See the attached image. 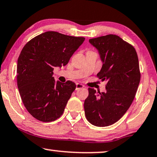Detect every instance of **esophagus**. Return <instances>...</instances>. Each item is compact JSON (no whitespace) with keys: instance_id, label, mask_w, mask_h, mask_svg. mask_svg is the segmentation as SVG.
<instances>
[{"instance_id":"34e87169","label":"esophagus","mask_w":157,"mask_h":157,"mask_svg":"<svg viewBox=\"0 0 157 157\" xmlns=\"http://www.w3.org/2000/svg\"><path fill=\"white\" fill-rule=\"evenodd\" d=\"M84 87V85H82V84H79V83H77L76 84V90H79V89H82V88Z\"/></svg>"}]
</instances>
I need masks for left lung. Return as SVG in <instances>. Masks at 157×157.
<instances>
[{
	"label": "left lung",
	"instance_id": "left-lung-1",
	"mask_svg": "<svg viewBox=\"0 0 157 157\" xmlns=\"http://www.w3.org/2000/svg\"><path fill=\"white\" fill-rule=\"evenodd\" d=\"M98 50L103 65L97 75L106 81V92L89 88L84 108L87 120L97 127H107L122 117L135 97L140 82L138 56L134 48L116 35L90 39Z\"/></svg>",
	"mask_w": 157,
	"mask_h": 157
}]
</instances>
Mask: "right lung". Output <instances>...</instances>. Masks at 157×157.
Listing matches in <instances>:
<instances>
[{
    "label": "right lung",
    "mask_w": 157,
    "mask_h": 157,
    "mask_svg": "<svg viewBox=\"0 0 157 157\" xmlns=\"http://www.w3.org/2000/svg\"><path fill=\"white\" fill-rule=\"evenodd\" d=\"M85 39L48 31L23 47L17 59V87L26 109L37 120L52 122L63 114L76 85L56 82L54 67L67 65Z\"/></svg>",
    "instance_id": "obj_1"
}]
</instances>
